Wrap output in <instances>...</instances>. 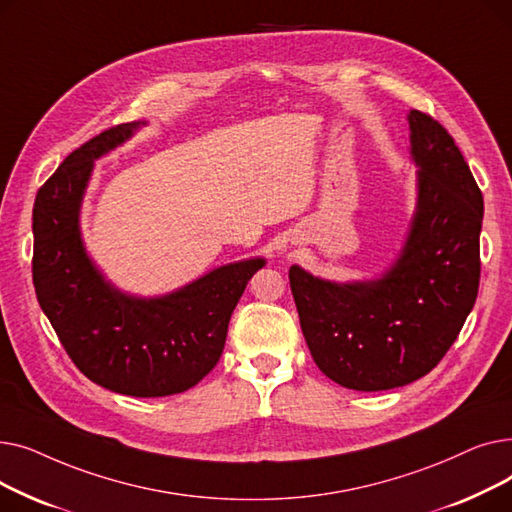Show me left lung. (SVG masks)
Segmentation results:
<instances>
[{
	"mask_svg": "<svg viewBox=\"0 0 512 512\" xmlns=\"http://www.w3.org/2000/svg\"><path fill=\"white\" fill-rule=\"evenodd\" d=\"M407 122L417 203L396 259L369 280H326L301 265L288 272L315 365L361 392L407 386L432 371L479 288V186L442 124L417 110Z\"/></svg>",
	"mask_w": 512,
	"mask_h": 512,
	"instance_id": "8db88e82",
	"label": "left lung"
}]
</instances>
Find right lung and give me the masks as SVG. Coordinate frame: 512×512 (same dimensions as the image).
<instances>
[{
	"instance_id": "right-lung-1",
	"label": "right lung",
	"mask_w": 512,
	"mask_h": 512,
	"mask_svg": "<svg viewBox=\"0 0 512 512\" xmlns=\"http://www.w3.org/2000/svg\"><path fill=\"white\" fill-rule=\"evenodd\" d=\"M143 126L128 122L101 132L39 188L33 282L66 353L91 382L157 398L193 388L220 361L232 311L265 259L220 265L159 297H137L103 276L85 247L80 209L95 161Z\"/></svg>"
}]
</instances>
